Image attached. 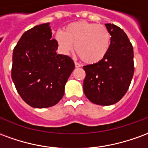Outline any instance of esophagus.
<instances>
[{
	"label": "esophagus",
	"instance_id": "esophagus-1",
	"mask_svg": "<svg viewBox=\"0 0 148 148\" xmlns=\"http://www.w3.org/2000/svg\"><path fill=\"white\" fill-rule=\"evenodd\" d=\"M74 65H75V67H81L82 66V65L79 64L78 62H74Z\"/></svg>",
	"mask_w": 148,
	"mask_h": 148
}]
</instances>
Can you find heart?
<instances>
[{
    "mask_svg": "<svg viewBox=\"0 0 148 148\" xmlns=\"http://www.w3.org/2000/svg\"><path fill=\"white\" fill-rule=\"evenodd\" d=\"M59 48L65 54L74 50L82 61L96 63L106 57L111 42L110 33L105 26L86 21L71 23L63 32L55 35Z\"/></svg>",
    "mask_w": 148,
    "mask_h": 148,
    "instance_id": "1",
    "label": "heart"
}]
</instances>
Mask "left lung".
Listing matches in <instances>:
<instances>
[{
  "label": "left lung",
  "mask_w": 148,
  "mask_h": 148,
  "mask_svg": "<svg viewBox=\"0 0 148 148\" xmlns=\"http://www.w3.org/2000/svg\"><path fill=\"white\" fill-rule=\"evenodd\" d=\"M111 36L106 57L97 63L84 66L85 95L91 102L111 106L124 96L134 74L133 47L127 35L112 24H106Z\"/></svg>",
  "instance_id": "8db88e82"
}]
</instances>
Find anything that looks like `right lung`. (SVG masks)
Segmentation results:
<instances>
[{
	"label": "right lung",
	"instance_id": "add662e5",
	"mask_svg": "<svg viewBox=\"0 0 148 148\" xmlns=\"http://www.w3.org/2000/svg\"><path fill=\"white\" fill-rule=\"evenodd\" d=\"M50 23L25 32L12 53V79L21 98L37 109L55 106L64 95L65 85L74 69L67 55H58Z\"/></svg>",
	"mask_w": 148,
	"mask_h": 148
}]
</instances>
